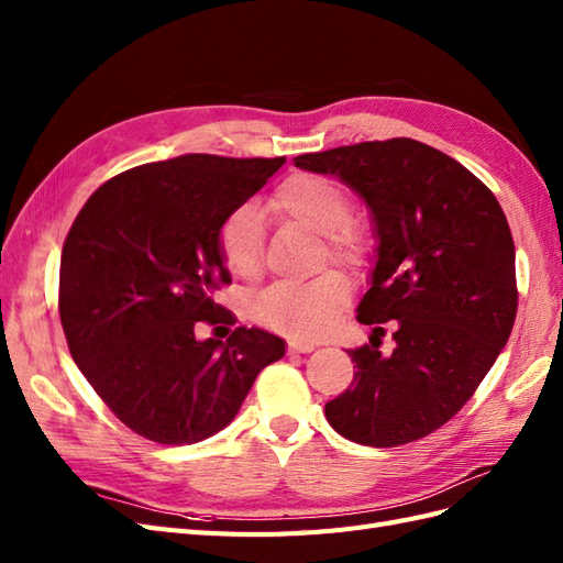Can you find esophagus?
Listing matches in <instances>:
<instances>
[{
    "mask_svg": "<svg viewBox=\"0 0 563 563\" xmlns=\"http://www.w3.org/2000/svg\"><path fill=\"white\" fill-rule=\"evenodd\" d=\"M288 350H291V352H312L314 350V343H305V340H288Z\"/></svg>",
    "mask_w": 563,
    "mask_h": 563,
    "instance_id": "34e87169",
    "label": "esophagus"
}]
</instances>
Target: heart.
<instances>
[{"mask_svg":"<svg viewBox=\"0 0 563 563\" xmlns=\"http://www.w3.org/2000/svg\"><path fill=\"white\" fill-rule=\"evenodd\" d=\"M272 207L296 223L323 234L333 263L360 265L366 236L350 218L352 199L335 180L317 174H294L279 183ZM218 249L234 277L253 279L263 267V218L255 203L232 209L218 230ZM350 294L345 277L327 272L308 284H277L255 300L253 317L263 327L291 335L317 338L329 329L333 314Z\"/></svg>","mask_w":563,"mask_h":563,"instance_id":"1","label":"heart"}]
</instances>
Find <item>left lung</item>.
I'll return each instance as SVG.
<instances>
[{
	"label": "left lung",
	"instance_id": "8db88e82",
	"mask_svg": "<svg viewBox=\"0 0 563 563\" xmlns=\"http://www.w3.org/2000/svg\"><path fill=\"white\" fill-rule=\"evenodd\" d=\"M360 195L378 240L360 319L371 345L347 350L352 385L327 404L331 428L364 446L428 437L474 395L517 317L515 242L498 199L430 145L391 139L294 159ZM397 318L396 350L379 352Z\"/></svg>",
	"mask_w": 563,
	"mask_h": 563
}]
</instances>
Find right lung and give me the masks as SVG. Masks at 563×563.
Returning <instances> with one entry per match:
<instances>
[{
	"mask_svg": "<svg viewBox=\"0 0 563 563\" xmlns=\"http://www.w3.org/2000/svg\"><path fill=\"white\" fill-rule=\"evenodd\" d=\"M284 157L183 155L129 168L84 203L60 255V323L84 378L129 430L166 446L197 444L240 411L284 340L234 329L213 294L230 284L218 249L225 216L279 172Z\"/></svg>",
	"mask_w": 563,
	"mask_h": 563,
	"instance_id": "1",
	"label": "right lung"
}]
</instances>
